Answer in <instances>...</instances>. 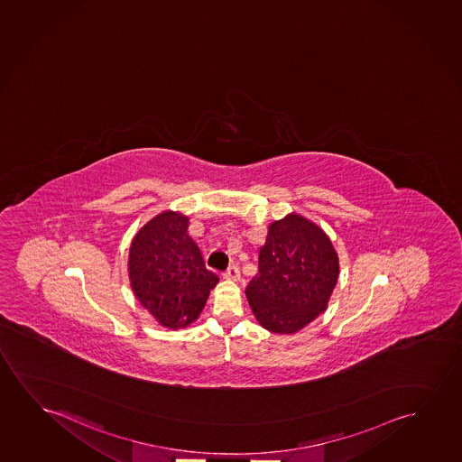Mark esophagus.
<instances>
[{
    "label": "esophagus",
    "mask_w": 462,
    "mask_h": 462,
    "mask_svg": "<svg viewBox=\"0 0 462 462\" xmlns=\"http://www.w3.org/2000/svg\"><path fill=\"white\" fill-rule=\"evenodd\" d=\"M226 278L232 280V282H238L241 278L240 267L236 263H234L232 267H228L227 272H226Z\"/></svg>",
    "instance_id": "esophagus-1"
}]
</instances>
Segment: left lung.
<instances>
[{"label": "left lung", "mask_w": 462, "mask_h": 462, "mask_svg": "<svg viewBox=\"0 0 462 462\" xmlns=\"http://www.w3.org/2000/svg\"><path fill=\"white\" fill-rule=\"evenodd\" d=\"M338 273V255L324 230L288 214L268 227L259 273L246 288L249 307L262 328L295 334L328 308Z\"/></svg>", "instance_id": "1"}]
</instances>
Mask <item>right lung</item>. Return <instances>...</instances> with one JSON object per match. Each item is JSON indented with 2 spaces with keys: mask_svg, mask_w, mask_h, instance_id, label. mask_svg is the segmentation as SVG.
<instances>
[{
  "mask_svg": "<svg viewBox=\"0 0 462 462\" xmlns=\"http://www.w3.org/2000/svg\"><path fill=\"white\" fill-rule=\"evenodd\" d=\"M188 227V216L163 211L134 235L130 246L132 289L163 328L192 324L200 316L209 291L219 282L205 265Z\"/></svg>",
  "mask_w": 462,
  "mask_h": 462,
  "instance_id": "add662e5",
  "label": "right lung"
}]
</instances>
